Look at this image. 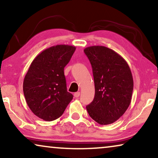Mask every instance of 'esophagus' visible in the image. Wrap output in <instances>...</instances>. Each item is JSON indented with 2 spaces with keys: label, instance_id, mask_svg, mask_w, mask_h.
Masks as SVG:
<instances>
[{
  "label": "esophagus",
  "instance_id": "34e87169",
  "mask_svg": "<svg viewBox=\"0 0 158 158\" xmlns=\"http://www.w3.org/2000/svg\"><path fill=\"white\" fill-rule=\"evenodd\" d=\"M80 95H81V93L76 92V93H75V94H74V96L75 97V98H78V97L80 96Z\"/></svg>",
  "mask_w": 158,
  "mask_h": 158
}]
</instances>
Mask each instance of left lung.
Returning <instances> with one entry per match:
<instances>
[{
	"instance_id": "1",
	"label": "left lung",
	"mask_w": 158,
	"mask_h": 158,
	"mask_svg": "<svg viewBox=\"0 0 158 158\" xmlns=\"http://www.w3.org/2000/svg\"><path fill=\"white\" fill-rule=\"evenodd\" d=\"M95 84L94 101L86 106L89 116L101 125L118 120L131 103L134 82L129 66L122 56L103 46L86 47Z\"/></svg>"
}]
</instances>
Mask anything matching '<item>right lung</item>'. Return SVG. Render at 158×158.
Returning <instances> with one entry per match:
<instances>
[{
    "mask_svg": "<svg viewBox=\"0 0 158 158\" xmlns=\"http://www.w3.org/2000/svg\"><path fill=\"white\" fill-rule=\"evenodd\" d=\"M75 47L59 44L49 47L36 56L23 83L26 101L39 118L55 120L64 113L73 98L68 92L64 68L72 57Z\"/></svg>",
    "mask_w": 158,
    "mask_h": 158,
    "instance_id": "1",
    "label": "right lung"
}]
</instances>
